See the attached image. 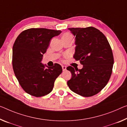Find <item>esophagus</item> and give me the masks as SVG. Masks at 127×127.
<instances>
[{"label":"esophagus","instance_id":"esophagus-1","mask_svg":"<svg viewBox=\"0 0 127 127\" xmlns=\"http://www.w3.org/2000/svg\"><path fill=\"white\" fill-rule=\"evenodd\" d=\"M62 70H63V71H65V70H66V66L62 65Z\"/></svg>","mask_w":127,"mask_h":127}]
</instances>
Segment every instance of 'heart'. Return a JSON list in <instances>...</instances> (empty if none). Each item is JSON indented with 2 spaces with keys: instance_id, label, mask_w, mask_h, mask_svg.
<instances>
[{
  "instance_id": "heart-1",
  "label": "heart",
  "mask_w": 127,
  "mask_h": 127,
  "mask_svg": "<svg viewBox=\"0 0 127 127\" xmlns=\"http://www.w3.org/2000/svg\"><path fill=\"white\" fill-rule=\"evenodd\" d=\"M62 39H73V36L69 33H65L62 35Z\"/></svg>"
}]
</instances>
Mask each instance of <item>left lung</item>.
I'll return each mask as SVG.
<instances>
[{"mask_svg": "<svg viewBox=\"0 0 127 127\" xmlns=\"http://www.w3.org/2000/svg\"><path fill=\"white\" fill-rule=\"evenodd\" d=\"M69 30L75 36L73 57L79 60L83 68H66L72 74L67 85L77 94L92 96L100 92L110 78L114 65L112 49L104 34L94 27Z\"/></svg>", "mask_w": 127, "mask_h": 127, "instance_id": "left-lung-1", "label": "left lung"}]
</instances>
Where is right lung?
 Here are the masks:
<instances>
[{
    "label": "right lung",
    "mask_w": 127,
    "mask_h": 127,
    "mask_svg": "<svg viewBox=\"0 0 127 127\" xmlns=\"http://www.w3.org/2000/svg\"><path fill=\"white\" fill-rule=\"evenodd\" d=\"M61 31L46 28H30L17 36L12 49V66L21 87L27 93L36 97L52 91L56 79L61 74V66L55 64L45 68L41 62L52 38Z\"/></svg>",
    "instance_id": "right-lung-1"
}]
</instances>
